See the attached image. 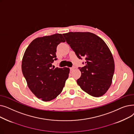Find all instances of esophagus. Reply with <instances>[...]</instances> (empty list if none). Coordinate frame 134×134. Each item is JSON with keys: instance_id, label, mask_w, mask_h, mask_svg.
Instances as JSON below:
<instances>
[{"instance_id": "1", "label": "esophagus", "mask_w": 134, "mask_h": 134, "mask_svg": "<svg viewBox=\"0 0 134 134\" xmlns=\"http://www.w3.org/2000/svg\"><path fill=\"white\" fill-rule=\"evenodd\" d=\"M75 68V67H72L70 68V70H71V71H73V70H74Z\"/></svg>"}]
</instances>
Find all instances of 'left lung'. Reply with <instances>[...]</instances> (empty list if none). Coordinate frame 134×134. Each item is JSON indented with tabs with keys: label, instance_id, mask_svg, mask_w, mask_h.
I'll return each instance as SVG.
<instances>
[{
	"label": "left lung",
	"instance_id": "1",
	"mask_svg": "<svg viewBox=\"0 0 134 134\" xmlns=\"http://www.w3.org/2000/svg\"><path fill=\"white\" fill-rule=\"evenodd\" d=\"M63 35L77 57L86 60L85 66L79 68L81 75L77 83L91 96H103L111 85L115 71L114 60L109 47L91 32H69Z\"/></svg>",
	"mask_w": 134,
	"mask_h": 134
}]
</instances>
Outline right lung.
<instances>
[{
	"label": "right lung",
	"instance_id": "1",
	"mask_svg": "<svg viewBox=\"0 0 134 134\" xmlns=\"http://www.w3.org/2000/svg\"><path fill=\"white\" fill-rule=\"evenodd\" d=\"M65 40L62 34L38 37L26 48L22 70L27 86L38 99L51 101L59 95L68 78L69 68H52L56 48Z\"/></svg>",
	"mask_w": 134,
	"mask_h": 134
}]
</instances>
